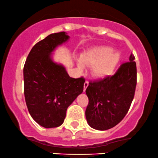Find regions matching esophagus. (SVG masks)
I'll return each instance as SVG.
<instances>
[{"label":"esophagus","mask_w":158,"mask_h":158,"mask_svg":"<svg viewBox=\"0 0 158 158\" xmlns=\"http://www.w3.org/2000/svg\"><path fill=\"white\" fill-rule=\"evenodd\" d=\"M88 85H89V82L87 81H86L85 84H84V91L86 90V89H87V87H88Z\"/></svg>","instance_id":"esophagus-1"}]
</instances>
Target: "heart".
I'll use <instances>...</instances> for the list:
<instances>
[{
	"label": "heart",
	"instance_id": "b5f03b06",
	"mask_svg": "<svg viewBox=\"0 0 158 158\" xmlns=\"http://www.w3.org/2000/svg\"><path fill=\"white\" fill-rule=\"evenodd\" d=\"M120 60L118 52L106 46L94 47L80 56L78 62L79 69H83V64L92 66L91 73L96 78H103L114 72Z\"/></svg>",
	"mask_w": 158,
	"mask_h": 158
}]
</instances>
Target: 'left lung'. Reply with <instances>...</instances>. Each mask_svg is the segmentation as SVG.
Instances as JSON below:
<instances>
[{
	"mask_svg": "<svg viewBox=\"0 0 158 158\" xmlns=\"http://www.w3.org/2000/svg\"><path fill=\"white\" fill-rule=\"evenodd\" d=\"M133 54L112 76L90 81L86 89L89 103L86 119L91 127L106 131L120 123L128 111L136 86V64Z\"/></svg>",
	"mask_w": 158,
	"mask_h": 158,
	"instance_id": "8db88e82",
	"label": "left lung"
}]
</instances>
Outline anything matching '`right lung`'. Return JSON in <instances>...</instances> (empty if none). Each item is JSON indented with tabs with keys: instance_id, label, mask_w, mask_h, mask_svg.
<instances>
[{
	"instance_id": "right-lung-1",
	"label": "right lung",
	"mask_w": 158,
	"mask_h": 158,
	"mask_svg": "<svg viewBox=\"0 0 158 158\" xmlns=\"http://www.w3.org/2000/svg\"><path fill=\"white\" fill-rule=\"evenodd\" d=\"M69 39L65 32L49 35L32 48L24 65L26 105L32 118L46 128L63 123L68 107L84 89L83 77H70L52 58L56 47Z\"/></svg>"
}]
</instances>
